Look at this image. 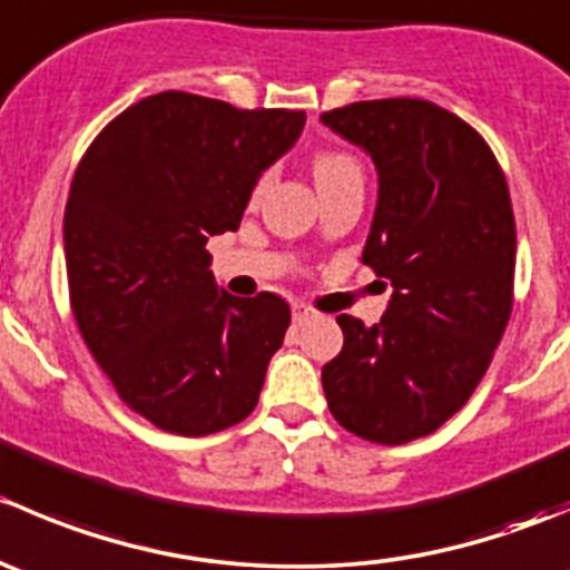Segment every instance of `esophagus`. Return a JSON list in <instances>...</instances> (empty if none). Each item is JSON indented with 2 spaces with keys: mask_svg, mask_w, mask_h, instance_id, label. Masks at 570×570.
I'll use <instances>...</instances> for the list:
<instances>
[{
  "mask_svg": "<svg viewBox=\"0 0 570 570\" xmlns=\"http://www.w3.org/2000/svg\"><path fill=\"white\" fill-rule=\"evenodd\" d=\"M292 320H295V325H303V322L314 320V312L308 306H303V303H295L292 306Z\"/></svg>",
  "mask_w": 570,
  "mask_h": 570,
  "instance_id": "esophagus-1",
  "label": "esophagus"
}]
</instances>
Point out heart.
<instances>
[{"label": "heart", "mask_w": 570, "mask_h": 570, "mask_svg": "<svg viewBox=\"0 0 570 570\" xmlns=\"http://www.w3.org/2000/svg\"><path fill=\"white\" fill-rule=\"evenodd\" d=\"M350 174H361L358 159L350 157V154H344V151H320L317 157H314V178H317V184L331 181V178H338V176H350ZM267 178H269L267 174L258 176L256 193H258V189H264Z\"/></svg>", "instance_id": "1"}]
</instances>
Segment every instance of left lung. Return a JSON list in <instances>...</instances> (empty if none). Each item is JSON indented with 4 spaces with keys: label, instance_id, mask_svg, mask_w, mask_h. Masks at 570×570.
<instances>
[{
    "label": "left lung",
    "instance_id": "left-lung-1",
    "mask_svg": "<svg viewBox=\"0 0 570 570\" xmlns=\"http://www.w3.org/2000/svg\"><path fill=\"white\" fill-rule=\"evenodd\" d=\"M377 168L364 264L392 281L386 317L342 314V353L322 366L333 419L375 444L435 433L485 375L513 312L515 220L497 157L476 129L424 99L322 112Z\"/></svg>",
    "mask_w": 570,
    "mask_h": 570
}]
</instances>
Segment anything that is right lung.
Returning <instances> with one entry per match:
<instances>
[{
	"mask_svg": "<svg viewBox=\"0 0 570 570\" xmlns=\"http://www.w3.org/2000/svg\"><path fill=\"white\" fill-rule=\"evenodd\" d=\"M303 124V109L165 90L109 120L73 174L62 220L73 320L120 400L165 433H220L256 407L289 306L217 289L206 243L237 232Z\"/></svg>",
	"mask_w": 570,
	"mask_h": 570,
	"instance_id": "right-lung-1",
	"label": "right lung"
}]
</instances>
